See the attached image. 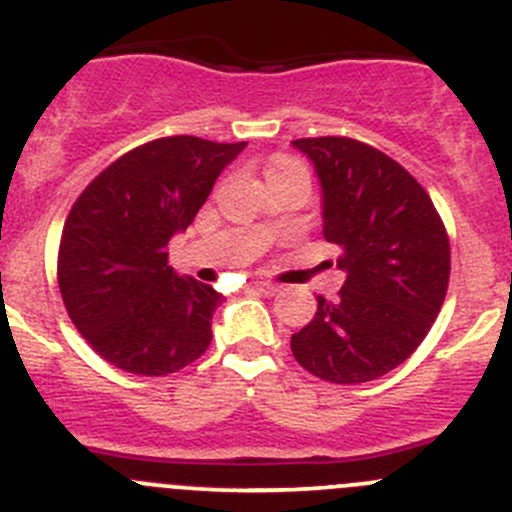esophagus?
<instances>
[{"label":"esophagus","mask_w":512,"mask_h":512,"mask_svg":"<svg viewBox=\"0 0 512 512\" xmlns=\"http://www.w3.org/2000/svg\"><path fill=\"white\" fill-rule=\"evenodd\" d=\"M252 290L260 292V295H275V292L280 290V287L272 285V282H255V285H252Z\"/></svg>","instance_id":"34e87169"}]
</instances>
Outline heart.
Returning a JSON list of instances; mask_svg holds the SVG:
<instances>
[{
  "instance_id": "heart-1",
  "label": "heart",
  "mask_w": 512,
  "mask_h": 512,
  "mask_svg": "<svg viewBox=\"0 0 512 512\" xmlns=\"http://www.w3.org/2000/svg\"><path fill=\"white\" fill-rule=\"evenodd\" d=\"M290 175H305L307 177V167L302 165L300 160L295 157H275L267 167V180H275V177H290Z\"/></svg>"
}]
</instances>
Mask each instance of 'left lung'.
<instances>
[{"label":"left lung","instance_id":"1","mask_svg":"<svg viewBox=\"0 0 512 512\" xmlns=\"http://www.w3.org/2000/svg\"><path fill=\"white\" fill-rule=\"evenodd\" d=\"M292 145L322 185V235L340 247L345 285L290 340L315 377L357 385L408 360L433 327L450 280V240L433 200L400 162L352 137Z\"/></svg>","mask_w":512,"mask_h":512}]
</instances>
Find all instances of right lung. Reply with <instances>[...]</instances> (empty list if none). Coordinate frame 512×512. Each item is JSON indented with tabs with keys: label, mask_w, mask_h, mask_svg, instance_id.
<instances>
[{
	"label": "right lung",
	"mask_w": 512,
	"mask_h": 512,
	"mask_svg": "<svg viewBox=\"0 0 512 512\" xmlns=\"http://www.w3.org/2000/svg\"><path fill=\"white\" fill-rule=\"evenodd\" d=\"M247 142L160 137L99 172L69 210L57 280L67 315L92 350L132 375L160 377L212 342L220 292L167 265L220 172Z\"/></svg>",
	"instance_id": "obj_1"
}]
</instances>
